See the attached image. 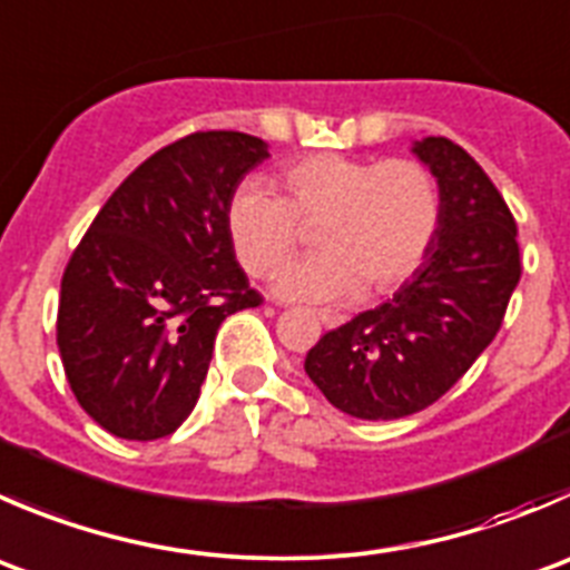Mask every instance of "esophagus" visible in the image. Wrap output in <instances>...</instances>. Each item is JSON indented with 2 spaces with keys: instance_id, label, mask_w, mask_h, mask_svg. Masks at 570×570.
<instances>
[{
  "instance_id": "34e87169",
  "label": "esophagus",
  "mask_w": 570,
  "mask_h": 570,
  "mask_svg": "<svg viewBox=\"0 0 570 570\" xmlns=\"http://www.w3.org/2000/svg\"><path fill=\"white\" fill-rule=\"evenodd\" d=\"M317 320L325 325V328H340V325L345 323V317L336 312H317Z\"/></svg>"
}]
</instances>
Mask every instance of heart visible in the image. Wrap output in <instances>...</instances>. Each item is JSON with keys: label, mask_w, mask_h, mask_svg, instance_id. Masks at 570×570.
<instances>
[{"label": "heart", "mask_w": 570, "mask_h": 570, "mask_svg": "<svg viewBox=\"0 0 570 570\" xmlns=\"http://www.w3.org/2000/svg\"><path fill=\"white\" fill-rule=\"evenodd\" d=\"M286 197L247 180L230 197L228 239L247 273L267 278L301 245V223L317 225L323 253L289 264L275 295L342 303L390 292L409 278L440 228V186L409 158L370 161L340 153L297 158L281 169Z\"/></svg>", "instance_id": "heart-1"}]
</instances>
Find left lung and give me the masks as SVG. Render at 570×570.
Returning a JSON list of instances; mask_svg holds the SVG:
<instances>
[{"label":"left lung","instance_id":"left-lung-1","mask_svg":"<svg viewBox=\"0 0 570 570\" xmlns=\"http://www.w3.org/2000/svg\"><path fill=\"white\" fill-rule=\"evenodd\" d=\"M440 186V228L420 267L381 306L306 353L308 379L340 412L397 420L443 397L499 334L521 281L518 228L484 169L443 136L412 141Z\"/></svg>","mask_w":570,"mask_h":570}]
</instances>
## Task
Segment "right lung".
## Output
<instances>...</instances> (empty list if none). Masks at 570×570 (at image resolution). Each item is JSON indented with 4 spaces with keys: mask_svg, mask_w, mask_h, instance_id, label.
<instances>
[{
    "mask_svg": "<svg viewBox=\"0 0 570 570\" xmlns=\"http://www.w3.org/2000/svg\"><path fill=\"white\" fill-rule=\"evenodd\" d=\"M264 138L191 132L132 169L69 258L58 347L77 403L121 440L167 438L200 397L228 314L258 306L228 239Z\"/></svg>",
    "mask_w": 570,
    "mask_h": 570,
    "instance_id": "1",
    "label": "right lung"
}]
</instances>
